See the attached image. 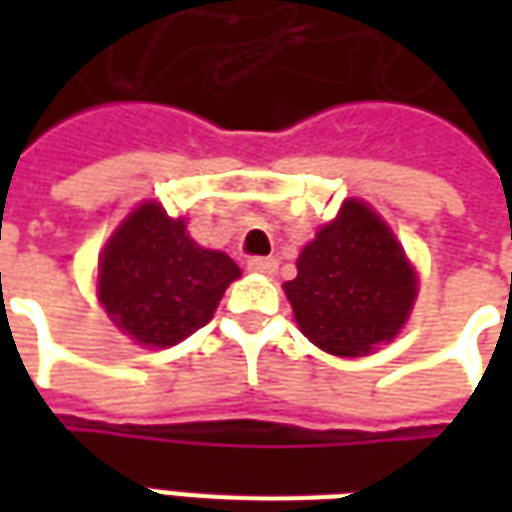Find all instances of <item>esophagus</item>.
Returning a JSON list of instances; mask_svg holds the SVG:
<instances>
[{
    "mask_svg": "<svg viewBox=\"0 0 512 512\" xmlns=\"http://www.w3.org/2000/svg\"><path fill=\"white\" fill-rule=\"evenodd\" d=\"M249 271L271 277V274L277 271V260H274V257H252V260H249Z\"/></svg>",
    "mask_w": 512,
    "mask_h": 512,
    "instance_id": "obj_1",
    "label": "esophagus"
}]
</instances>
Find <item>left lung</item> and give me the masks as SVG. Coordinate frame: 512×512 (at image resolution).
<instances>
[{"label":"left lung","instance_id":"left-lung-1","mask_svg":"<svg viewBox=\"0 0 512 512\" xmlns=\"http://www.w3.org/2000/svg\"><path fill=\"white\" fill-rule=\"evenodd\" d=\"M285 282L304 337L334 356H367L392 343L417 299V271L367 202L345 200Z\"/></svg>","mask_w":512,"mask_h":512}]
</instances>
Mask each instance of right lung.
Listing matches in <instances>:
<instances>
[{
  "mask_svg": "<svg viewBox=\"0 0 512 512\" xmlns=\"http://www.w3.org/2000/svg\"><path fill=\"white\" fill-rule=\"evenodd\" d=\"M238 277L233 257L200 246L183 219L147 200L106 241L98 260V301L134 343L169 348L211 321Z\"/></svg>",
  "mask_w": 512,
  "mask_h": 512,
  "instance_id": "right-lung-1",
  "label": "right lung"
}]
</instances>
